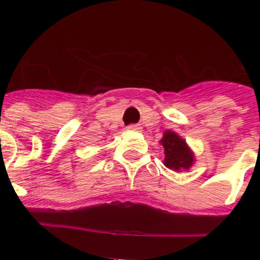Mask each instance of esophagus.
I'll use <instances>...</instances> for the list:
<instances>
[{"label":"esophagus","mask_w":260,"mask_h":260,"mask_svg":"<svg viewBox=\"0 0 260 260\" xmlns=\"http://www.w3.org/2000/svg\"><path fill=\"white\" fill-rule=\"evenodd\" d=\"M127 130L128 132H141V127L138 125H130L127 126Z\"/></svg>","instance_id":"1"}]
</instances>
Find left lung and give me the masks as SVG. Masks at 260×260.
Listing matches in <instances>:
<instances>
[{
  "label": "left lung",
  "instance_id": "obj_1",
  "mask_svg": "<svg viewBox=\"0 0 260 260\" xmlns=\"http://www.w3.org/2000/svg\"><path fill=\"white\" fill-rule=\"evenodd\" d=\"M160 144L164 148V165L174 172L189 171L195 164V155L181 135L165 130Z\"/></svg>",
  "mask_w": 260,
  "mask_h": 260
}]
</instances>
